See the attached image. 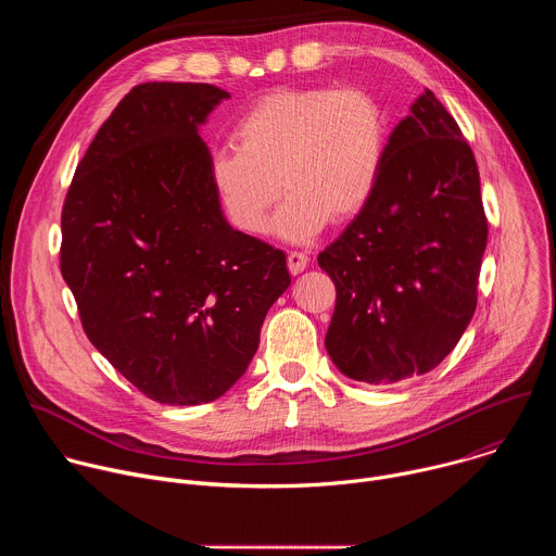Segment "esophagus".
Segmentation results:
<instances>
[{"label": "esophagus", "instance_id": "obj_1", "mask_svg": "<svg viewBox=\"0 0 556 556\" xmlns=\"http://www.w3.org/2000/svg\"><path fill=\"white\" fill-rule=\"evenodd\" d=\"M305 268H307V255L301 253V251H290V253H288V270H290L292 275H299V273H303Z\"/></svg>", "mask_w": 556, "mask_h": 556}]
</instances>
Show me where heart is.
Listing matches in <instances>:
<instances>
[{
  "label": "heart",
  "instance_id": "heart-1",
  "mask_svg": "<svg viewBox=\"0 0 556 556\" xmlns=\"http://www.w3.org/2000/svg\"><path fill=\"white\" fill-rule=\"evenodd\" d=\"M230 144L213 151L208 165L228 222L264 232L283 189L277 230L301 242L365 211L384 169L389 123L363 88H277L235 121Z\"/></svg>",
  "mask_w": 556,
  "mask_h": 556
}]
</instances>
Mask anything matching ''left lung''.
I'll return each instance as SVG.
<instances>
[{
	"label": "left lung",
	"mask_w": 556,
	"mask_h": 556,
	"mask_svg": "<svg viewBox=\"0 0 556 556\" xmlns=\"http://www.w3.org/2000/svg\"><path fill=\"white\" fill-rule=\"evenodd\" d=\"M486 240L472 149L425 90L389 136L374 198L319 253L337 286L334 365L369 384L438 367L472 319Z\"/></svg>",
	"instance_id": "1"
}]
</instances>
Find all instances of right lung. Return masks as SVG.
Listing matches in <instances>:
<instances>
[{"instance_id": "right-lung-1", "label": "right lung", "mask_w": 556, "mask_h": 556, "mask_svg": "<svg viewBox=\"0 0 556 556\" xmlns=\"http://www.w3.org/2000/svg\"><path fill=\"white\" fill-rule=\"evenodd\" d=\"M230 94L140 84L90 142L61 208L59 266L90 343L163 405L211 403L290 286L279 249L228 226L198 134Z\"/></svg>"}]
</instances>
